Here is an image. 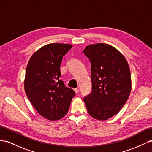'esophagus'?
I'll return each instance as SVG.
<instances>
[{"instance_id":"34e87169","label":"esophagus","mask_w":152,"mask_h":152,"mask_svg":"<svg viewBox=\"0 0 152 152\" xmlns=\"http://www.w3.org/2000/svg\"><path fill=\"white\" fill-rule=\"evenodd\" d=\"M74 91H75V92L76 93V94H77V93H79V92H80V90L78 88H75L74 89Z\"/></svg>"}]
</instances>
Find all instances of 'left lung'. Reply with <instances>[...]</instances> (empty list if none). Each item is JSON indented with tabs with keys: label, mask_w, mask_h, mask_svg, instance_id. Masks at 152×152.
<instances>
[{
	"label": "left lung",
	"mask_w": 152,
	"mask_h": 152,
	"mask_svg": "<svg viewBox=\"0 0 152 152\" xmlns=\"http://www.w3.org/2000/svg\"><path fill=\"white\" fill-rule=\"evenodd\" d=\"M83 53L91 63L92 92L83 98L88 113L98 120L117 114L131 91L129 66L114 47L99 44L87 46Z\"/></svg>",
	"instance_id": "obj_1"
}]
</instances>
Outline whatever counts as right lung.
<instances>
[{
    "instance_id": "add662e5",
    "label": "right lung",
    "mask_w": 152,
    "mask_h": 152,
    "mask_svg": "<svg viewBox=\"0 0 152 152\" xmlns=\"http://www.w3.org/2000/svg\"><path fill=\"white\" fill-rule=\"evenodd\" d=\"M72 48L67 44L46 45L33 54L27 66L26 95L38 114L50 121L60 119L67 114L76 95L60 80L62 58Z\"/></svg>"
}]
</instances>
